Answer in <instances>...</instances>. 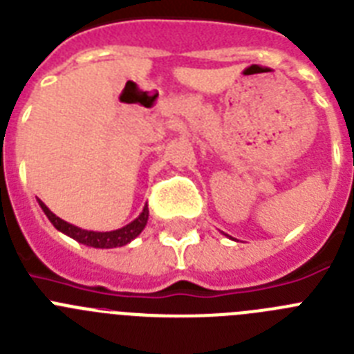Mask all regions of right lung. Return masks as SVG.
<instances>
[{"mask_svg": "<svg viewBox=\"0 0 354 354\" xmlns=\"http://www.w3.org/2000/svg\"><path fill=\"white\" fill-rule=\"evenodd\" d=\"M39 205L42 207L44 214L49 218V221L55 225L56 230H60L65 236L72 237V239L81 243V245L92 246V248H117V246H126L134 237H138L142 234V230L147 225V220H149V207L145 204V207L140 212L138 218L131 221V223H127L126 227L117 228V230H109V232H95V230H84V228L76 227V225L67 223L65 220L58 218L55 212L49 211V207L44 204L42 200H39Z\"/></svg>", "mask_w": 354, "mask_h": 354, "instance_id": "add662e5", "label": "right lung"}]
</instances>
